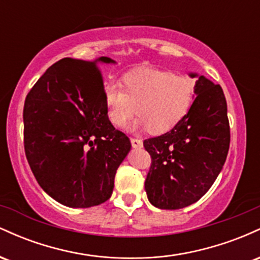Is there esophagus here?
Instances as JSON below:
<instances>
[{"label":"esophagus","mask_w":260,"mask_h":260,"mask_svg":"<svg viewBox=\"0 0 260 260\" xmlns=\"http://www.w3.org/2000/svg\"><path fill=\"white\" fill-rule=\"evenodd\" d=\"M131 143H132V147L136 149H139L143 147V140L138 138H131Z\"/></svg>","instance_id":"esophagus-1"}]
</instances>
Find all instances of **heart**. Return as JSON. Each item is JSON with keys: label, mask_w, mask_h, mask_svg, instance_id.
Instances as JSON below:
<instances>
[{"label": "heart", "mask_w": 260, "mask_h": 260, "mask_svg": "<svg viewBox=\"0 0 260 260\" xmlns=\"http://www.w3.org/2000/svg\"><path fill=\"white\" fill-rule=\"evenodd\" d=\"M123 90L116 85L104 89V103L109 121L123 128L137 113L132 129L153 134L171 131L188 115L196 96V80L156 68H142L122 79Z\"/></svg>", "instance_id": "obj_1"}]
</instances>
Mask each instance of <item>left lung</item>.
<instances>
[{"mask_svg":"<svg viewBox=\"0 0 260 260\" xmlns=\"http://www.w3.org/2000/svg\"><path fill=\"white\" fill-rule=\"evenodd\" d=\"M192 109L177 126L144 140L151 156L145 192L154 207L182 209L198 202L213 186L228 156L230 124L221 86L197 73Z\"/></svg>","mask_w":260,"mask_h":260,"instance_id":"obj_1","label":"left lung"}]
</instances>
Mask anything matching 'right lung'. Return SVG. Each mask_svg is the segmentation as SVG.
<instances>
[{
	"mask_svg": "<svg viewBox=\"0 0 260 260\" xmlns=\"http://www.w3.org/2000/svg\"><path fill=\"white\" fill-rule=\"evenodd\" d=\"M100 63L116 62L105 56L59 59L39 78L24 103L29 166L45 192L70 208L106 202L132 147L107 118Z\"/></svg>",
	"mask_w": 260,
	"mask_h": 260,
	"instance_id": "right-lung-1",
	"label": "right lung"
}]
</instances>
